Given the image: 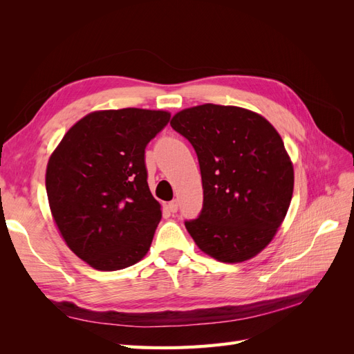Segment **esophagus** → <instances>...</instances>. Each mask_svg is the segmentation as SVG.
<instances>
[{
	"label": "esophagus",
	"mask_w": 354,
	"mask_h": 354,
	"mask_svg": "<svg viewBox=\"0 0 354 354\" xmlns=\"http://www.w3.org/2000/svg\"><path fill=\"white\" fill-rule=\"evenodd\" d=\"M168 209H169V212H177V209H178V203H177V201H171V202H168Z\"/></svg>",
	"instance_id": "34e87169"
}]
</instances>
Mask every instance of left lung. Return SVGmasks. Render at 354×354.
Returning a JSON list of instances; mask_svg holds the SVG:
<instances>
[{
  "label": "left lung",
  "mask_w": 354,
  "mask_h": 354,
  "mask_svg": "<svg viewBox=\"0 0 354 354\" xmlns=\"http://www.w3.org/2000/svg\"><path fill=\"white\" fill-rule=\"evenodd\" d=\"M171 127L194 146L201 168L203 203L185 221L190 236L221 263L252 259L292 198L294 168L279 133L259 113L212 103L176 113Z\"/></svg>",
  "instance_id": "8db88e82"
}]
</instances>
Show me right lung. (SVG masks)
<instances>
[{"mask_svg":"<svg viewBox=\"0 0 354 354\" xmlns=\"http://www.w3.org/2000/svg\"><path fill=\"white\" fill-rule=\"evenodd\" d=\"M169 118L136 108L91 112L50 156L53 218L69 248L94 269H125L151 248L162 212L149 190L145 149Z\"/></svg>","mask_w":354,"mask_h":354,"instance_id":"obj_1","label":"right lung"}]
</instances>
